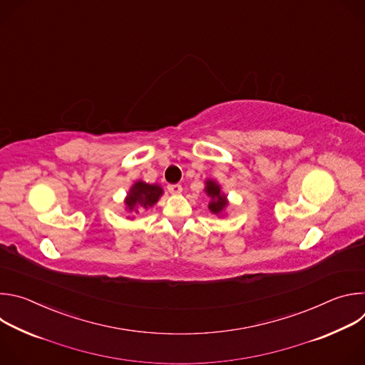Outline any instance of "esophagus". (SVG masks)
I'll return each instance as SVG.
<instances>
[{"mask_svg": "<svg viewBox=\"0 0 365 365\" xmlns=\"http://www.w3.org/2000/svg\"><path fill=\"white\" fill-rule=\"evenodd\" d=\"M168 190L172 193V195H179L182 192V186L180 185H169L168 186Z\"/></svg>", "mask_w": 365, "mask_h": 365, "instance_id": "obj_1", "label": "esophagus"}]
</instances>
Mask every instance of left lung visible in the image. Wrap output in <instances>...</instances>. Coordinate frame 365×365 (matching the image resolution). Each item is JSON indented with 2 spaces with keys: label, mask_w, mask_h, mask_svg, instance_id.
<instances>
[{
  "label": "left lung",
  "mask_w": 365,
  "mask_h": 365,
  "mask_svg": "<svg viewBox=\"0 0 365 365\" xmlns=\"http://www.w3.org/2000/svg\"><path fill=\"white\" fill-rule=\"evenodd\" d=\"M203 192L207 197H210L207 210H210L211 214L215 217H224L227 207L230 205V200L227 195L222 192L221 185L214 179H206Z\"/></svg>",
  "instance_id": "obj_1"
}]
</instances>
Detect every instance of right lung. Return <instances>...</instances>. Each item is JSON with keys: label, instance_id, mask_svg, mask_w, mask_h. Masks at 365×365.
<instances>
[{"label": "right lung", "instance_id": "1", "mask_svg": "<svg viewBox=\"0 0 365 365\" xmlns=\"http://www.w3.org/2000/svg\"><path fill=\"white\" fill-rule=\"evenodd\" d=\"M165 190L158 183H147L144 180H137L133 183V186L128 189L127 196L124 199V207L125 211L130 214L127 220H134L131 217L133 214L144 212L150 207H153L159 199L163 196Z\"/></svg>", "mask_w": 365, "mask_h": 365}]
</instances>
